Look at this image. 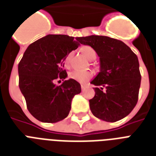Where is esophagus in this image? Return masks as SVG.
<instances>
[{
  "label": "esophagus",
  "instance_id": "esophagus-1",
  "mask_svg": "<svg viewBox=\"0 0 156 156\" xmlns=\"http://www.w3.org/2000/svg\"><path fill=\"white\" fill-rule=\"evenodd\" d=\"M86 87H87V86H86L85 84H82V85H81V88H82V90H85Z\"/></svg>",
  "mask_w": 156,
  "mask_h": 156
}]
</instances>
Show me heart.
Returning a JSON list of instances; mask_svg holds the SVG:
<instances>
[{
    "instance_id": "heart-1",
    "label": "heart",
    "mask_w": 156,
    "mask_h": 156,
    "mask_svg": "<svg viewBox=\"0 0 156 156\" xmlns=\"http://www.w3.org/2000/svg\"><path fill=\"white\" fill-rule=\"evenodd\" d=\"M82 52L83 55L89 60H94L96 57V52L90 46H85L82 48ZM72 53H69L66 56L65 60V64L66 66H68L70 61ZM69 78L73 80L77 81L78 83H86L87 82L90 78H91V73L88 71H80V70H73L69 73Z\"/></svg>"
}]
</instances>
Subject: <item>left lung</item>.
I'll return each mask as SVG.
<instances>
[{
    "label": "left lung",
    "mask_w": 156,
    "mask_h": 156,
    "mask_svg": "<svg viewBox=\"0 0 156 156\" xmlns=\"http://www.w3.org/2000/svg\"><path fill=\"white\" fill-rule=\"evenodd\" d=\"M76 40L90 46L100 57V72L90 83L105 90L94 88L95 96L89 100L93 115L108 122L128 116L138 102L140 88L138 56L125 43L108 36L90 35Z\"/></svg>",
    "instance_id": "left-lung-1"
}]
</instances>
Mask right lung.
I'll return each instance as SVG.
<instances>
[{"instance_id":"1","label":"right lung","mask_w":156,"mask_h":156,"mask_svg":"<svg viewBox=\"0 0 156 156\" xmlns=\"http://www.w3.org/2000/svg\"><path fill=\"white\" fill-rule=\"evenodd\" d=\"M73 37L48 35L28 46L18 64L19 88L28 111L42 122L56 123L67 117L73 96L81 86L73 79L65 80L63 64L66 56L78 47ZM60 78L64 82L56 86Z\"/></svg>"}]
</instances>
